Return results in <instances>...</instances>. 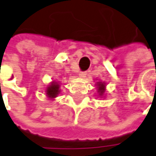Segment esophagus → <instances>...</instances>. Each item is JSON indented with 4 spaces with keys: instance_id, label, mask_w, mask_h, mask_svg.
<instances>
[{
    "instance_id": "esophagus-1",
    "label": "esophagus",
    "mask_w": 156,
    "mask_h": 156,
    "mask_svg": "<svg viewBox=\"0 0 156 156\" xmlns=\"http://www.w3.org/2000/svg\"><path fill=\"white\" fill-rule=\"evenodd\" d=\"M86 75H87V73H86V72H80V73H79V77L82 78V79H84V78L86 77Z\"/></svg>"
}]
</instances>
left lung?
<instances>
[{"instance_id":"obj_1","label":"left lung","mask_w":156,"mask_h":156,"mask_svg":"<svg viewBox=\"0 0 156 156\" xmlns=\"http://www.w3.org/2000/svg\"><path fill=\"white\" fill-rule=\"evenodd\" d=\"M97 89H98V94L100 98H105V90H106V83L102 81H98L96 83Z\"/></svg>"}]
</instances>
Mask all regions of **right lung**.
Here are the masks:
<instances>
[{"instance_id": "add662e5", "label": "right lung", "mask_w": 156, "mask_h": 156, "mask_svg": "<svg viewBox=\"0 0 156 156\" xmlns=\"http://www.w3.org/2000/svg\"><path fill=\"white\" fill-rule=\"evenodd\" d=\"M59 82H51L45 89V96L48 98H50L51 100H53L55 98L58 97V95L60 92L59 90Z\"/></svg>"}]
</instances>
